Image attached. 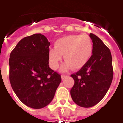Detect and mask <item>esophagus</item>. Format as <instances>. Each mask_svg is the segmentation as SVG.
<instances>
[{"label":"esophagus","mask_w":123,"mask_h":123,"mask_svg":"<svg viewBox=\"0 0 123 123\" xmlns=\"http://www.w3.org/2000/svg\"><path fill=\"white\" fill-rule=\"evenodd\" d=\"M67 76V75H62V79H64Z\"/></svg>","instance_id":"1"}]
</instances>
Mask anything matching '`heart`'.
<instances>
[{"label": "heart", "instance_id": "1", "mask_svg": "<svg viewBox=\"0 0 123 123\" xmlns=\"http://www.w3.org/2000/svg\"><path fill=\"white\" fill-rule=\"evenodd\" d=\"M93 43L88 35H71L60 38L56 41L55 48L49 50V60L51 67L57 69L62 56L66 62L61 70L67 71L71 67L80 69L88 62L93 53Z\"/></svg>", "mask_w": 123, "mask_h": 123}]
</instances>
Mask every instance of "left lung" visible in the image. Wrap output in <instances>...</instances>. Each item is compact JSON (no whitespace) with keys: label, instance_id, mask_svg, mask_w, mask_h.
<instances>
[{"label":"left lung","instance_id":"obj_1","mask_svg":"<svg viewBox=\"0 0 123 123\" xmlns=\"http://www.w3.org/2000/svg\"><path fill=\"white\" fill-rule=\"evenodd\" d=\"M93 55L77 72L72 74L74 84L70 90L73 101L82 107H91L102 100L109 89L113 78L112 59L110 49L100 38L89 34Z\"/></svg>","mask_w":123,"mask_h":123}]
</instances>
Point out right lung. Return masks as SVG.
<instances>
[{"instance_id":"right-lung-1","label":"right lung","mask_w":123,"mask_h":123,"mask_svg":"<svg viewBox=\"0 0 123 123\" xmlns=\"http://www.w3.org/2000/svg\"><path fill=\"white\" fill-rule=\"evenodd\" d=\"M50 43L44 35L24 37L10 54L9 80L22 103L41 109L53 99L62 81L59 74L49 67Z\"/></svg>"}]
</instances>
